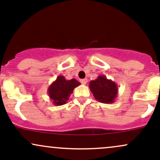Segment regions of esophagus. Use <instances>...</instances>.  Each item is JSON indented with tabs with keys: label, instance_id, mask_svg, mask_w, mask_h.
<instances>
[{
	"label": "esophagus",
	"instance_id": "esophagus-1",
	"mask_svg": "<svg viewBox=\"0 0 160 160\" xmlns=\"http://www.w3.org/2000/svg\"><path fill=\"white\" fill-rule=\"evenodd\" d=\"M87 79H82V80H80V82H81L82 84H84V85L87 83Z\"/></svg>",
	"mask_w": 160,
	"mask_h": 160
}]
</instances>
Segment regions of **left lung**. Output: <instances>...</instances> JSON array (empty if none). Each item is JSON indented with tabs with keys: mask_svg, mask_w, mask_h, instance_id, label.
I'll use <instances>...</instances> for the list:
<instances>
[{
	"mask_svg": "<svg viewBox=\"0 0 160 160\" xmlns=\"http://www.w3.org/2000/svg\"><path fill=\"white\" fill-rule=\"evenodd\" d=\"M89 87L95 98L101 103H113L118 95L117 83L104 75H100L95 80H91Z\"/></svg>",
	"mask_w": 160,
	"mask_h": 160,
	"instance_id": "left-lung-1",
	"label": "left lung"
}]
</instances>
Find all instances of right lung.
I'll return each mask as SVG.
<instances>
[{
  "mask_svg": "<svg viewBox=\"0 0 160 160\" xmlns=\"http://www.w3.org/2000/svg\"><path fill=\"white\" fill-rule=\"evenodd\" d=\"M80 85L76 79L68 80L62 75L57 77L56 80L50 84L48 88V95L53 104L56 106L63 105L69 100L74 88Z\"/></svg>",
  "mask_w": 160,
  "mask_h": 160,
  "instance_id": "add662e5",
  "label": "right lung"
}]
</instances>
